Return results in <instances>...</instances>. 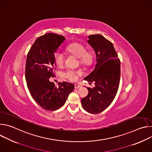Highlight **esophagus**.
I'll return each mask as SVG.
<instances>
[{"instance_id": "esophagus-1", "label": "esophagus", "mask_w": 152, "mask_h": 152, "mask_svg": "<svg viewBox=\"0 0 152 152\" xmlns=\"http://www.w3.org/2000/svg\"><path fill=\"white\" fill-rule=\"evenodd\" d=\"M80 85H79V84H77V83H75V88H76V89H77V88H79L80 87Z\"/></svg>"}]
</instances>
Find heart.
<instances>
[{
    "label": "heart",
    "instance_id": "b5f03b06",
    "mask_svg": "<svg viewBox=\"0 0 152 152\" xmlns=\"http://www.w3.org/2000/svg\"><path fill=\"white\" fill-rule=\"evenodd\" d=\"M67 50L75 55L78 58L82 59L83 61L87 62L90 60V58L87 55L88 52L86 49L79 43H73L66 48ZM64 55L61 52H57L55 55V61L59 67L62 66L64 62ZM82 72L80 70H76L72 69H68L62 73V76L71 81H76L78 76L81 75Z\"/></svg>",
    "mask_w": 152,
    "mask_h": 152
}]
</instances>
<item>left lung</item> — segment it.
<instances>
[{
  "label": "left lung",
  "instance_id": "8db88e82",
  "mask_svg": "<svg viewBox=\"0 0 152 152\" xmlns=\"http://www.w3.org/2000/svg\"><path fill=\"white\" fill-rule=\"evenodd\" d=\"M87 42L94 49L96 64L93 72L83 79L95 83L87 88L88 94L81 100L83 109L91 114L102 113L114 99L119 86L120 61L113 43L103 36H88Z\"/></svg>",
  "mask_w": 152,
  "mask_h": 152
}]
</instances>
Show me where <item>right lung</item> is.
Instances as JSON below:
<instances>
[{
  "label": "right lung",
  "instance_id": "right-lung-1",
  "mask_svg": "<svg viewBox=\"0 0 152 152\" xmlns=\"http://www.w3.org/2000/svg\"><path fill=\"white\" fill-rule=\"evenodd\" d=\"M65 40L62 35L46 34L35 40L27 56L25 76L28 90L35 101L48 111L62 107L75 89L73 83L59 82L56 87L49 80L55 75V53Z\"/></svg>",
  "mask_w": 152,
  "mask_h": 152
}]
</instances>
